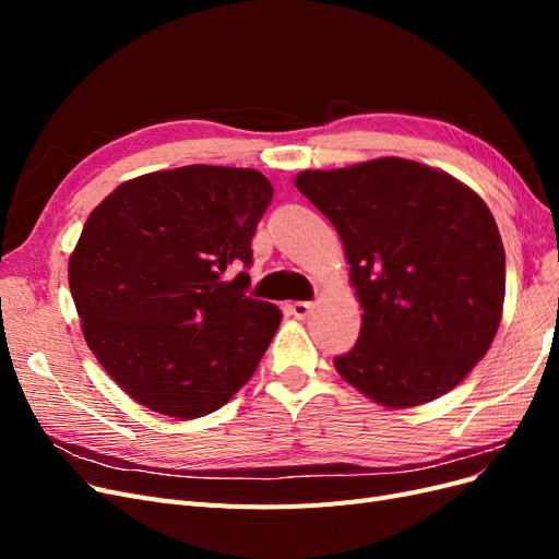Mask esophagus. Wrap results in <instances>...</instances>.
<instances>
[{
  "label": "esophagus",
  "instance_id": "1",
  "mask_svg": "<svg viewBox=\"0 0 559 559\" xmlns=\"http://www.w3.org/2000/svg\"><path fill=\"white\" fill-rule=\"evenodd\" d=\"M292 312L298 317V319H306L310 312H312V302L308 300H296L292 306Z\"/></svg>",
  "mask_w": 559,
  "mask_h": 559
}]
</instances>
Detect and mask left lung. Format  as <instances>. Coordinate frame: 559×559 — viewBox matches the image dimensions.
Instances as JSON below:
<instances>
[{
  "label": "left lung",
  "instance_id": "8db88e82",
  "mask_svg": "<svg viewBox=\"0 0 559 559\" xmlns=\"http://www.w3.org/2000/svg\"><path fill=\"white\" fill-rule=\"evenodd\" d=\"M296 189L341 235L364 321L335 370L376 403L448 394L492 345L506 253L492 212L450 175L405 158L306 170Z\"/></svg>",
  "mask_w": 559,
  "mask_h": 559
}]
</instances>
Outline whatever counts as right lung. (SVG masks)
I'll use <instances>...</instances> for the list:
<instances>
[{
  "label": "right lung",
  "mask_w": 559,
  "mask_h": 559,
  "mask_svg": "<svg viewBox=\"0 0 559 559\" xmlns=\"http://www.w3.org/2000/svg\"><path fill=\"white\" fill-rule=\"evenodd\" d=\"M273 186L245 167L186 165L118 186L70 259L83 337L154 413L210 415L253 376L282 312L249 298L251 238Z\"/></svg>",
  "instance_id": "right-lung-1"
}]
</instances>
